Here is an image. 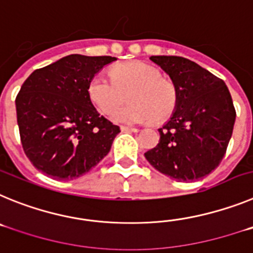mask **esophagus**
<instances>
[{
	"mask_svg": "<svg viewBox=\"0 0 253 253\" xmlns=\"http://www.w3.org/2000/svg\"><path fill=\"white\" fill-rule=\"evenodd\" d=\"M122 131H133V133H137L139 129L138 128H133V126H122Z\"/></svg>",
	"mask_w": 253,
	"mask_h": 253,
	"instance_id": "obj_1",
	"label": "esophagus"
}]
</instances>
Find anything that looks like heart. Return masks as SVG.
I'll use <instances>...</instances> for the list:
<instances>
[{
  "label": "heart",
  "instance_id": "obj_1",
  "mask_svg": "<svg viewBox=\"0 0 253 253\" xmlns=\"http://www.w3.org/2000/svg\"><path fill=\"white\" fill-rule=\"evenodd\" d=\"M111 76L96 75L88 84V95L101 114H110L126 98L131 104L116 109L111 119L120 124L162 122L175 110L177 95L173 84L163 80L156 67L143 62L116 66Z\"/></svg>",
  "mask_w": 253,
  "mask_h": 253
}]
</instances>
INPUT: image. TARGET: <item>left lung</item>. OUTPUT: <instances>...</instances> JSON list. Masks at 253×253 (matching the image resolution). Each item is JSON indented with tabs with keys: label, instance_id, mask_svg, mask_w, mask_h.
Returning <instances> with one entry per match:
<instances>
[{
	"label": "left lung",
	"instance_id": "8db88e82",
	"mask_svg": "<svg viewBox=\"0 0 253 253\" xmlns=\"http://www.w3.org/2000/svg\"><path fill=\"white\" fill-rule=\"evenodd\" d=\"M149 59L169 76L177 101L169 122L158 129L160 142L144 157L173 180H199L218 167L231 140L236 122L231 93L223 80L186 58Z\"/></svg>",
	"mask_w": 253,
	"mask_h": 253
}]
</instances>
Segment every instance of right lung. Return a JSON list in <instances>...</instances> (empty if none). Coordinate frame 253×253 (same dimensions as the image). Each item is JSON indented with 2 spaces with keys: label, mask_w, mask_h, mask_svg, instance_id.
I'll list each match as a JSON object with an SVG mask.
<instances>
[{
  "label": "right lung",
  "mask_w": 253,
  "mask_h": 253,
  "mask_svg": "<svg viewBox=\"0 0 253 253\" xmlns=\"http://www.w3.org/2000/svg\"><path fill=\"white\" fill-rule=\"evenodd\" d=\"M115 60L71 54L26 78L15 102L22 148L35 169L54 180H73L110 152L120 129L97 113L88 84Z\"/></svg>",
  "instance_id": "obj_1"
}]
</instances>
